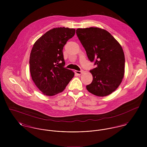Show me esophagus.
I'll return each mask as SVG.
<instances>
[{"mask_svg":"<svg viewBox=\"0 0 147 147\" xmlns=\"http://www.w3.org/2000/svg\"><path fill=\"white\" fill-rule=\"evenodd\" d=\"M75 73L76 74L78 75H80L82 74L83 73V70H81V71H77V70H75Z\"/></svg>","mask_w":147,"mask_h":147,"instance_id":"34e87169","label":"esophagus"}]
</instances>
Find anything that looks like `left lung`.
<instances>
[{
    "instance_id": "left-lung-1",
    "label": "left lung",
    "mask_w": 147,
    "mask_h": 147,
    "mask_svg": "<svg viewBox=\"0 0 147 147\" xmlns=\"http://www.w3.org/2000/svg\"><path fill=\"white\" fill-rule=\"evenodd\" d=\"M88 59L97 67L90 71L93 76L87 90L99 97L106 96L121 83L125 74V58L122 46L105 29L90 27L76 30Z\"/></svg>"
}]
</instances>
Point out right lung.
I'll use <instances>...</instances> for the list:
<instances>
[{"mask_svg":"<svg viewBox=\"0 0 147 147\" xmlns=\"http://www.w3.org/2000/svg\"><path fill=\"white\" fill-rule=\"evenodd\" d=\"M75 29L60 27L45 33L33 45L29 59L32 79L43 94L52 96L63 92L74 76L64 67L63 49Z\"/></svg>","mask_w":147,"mask_h":147,"instance_id":"right-lung-1","label":"right lung"}]
</instances>
